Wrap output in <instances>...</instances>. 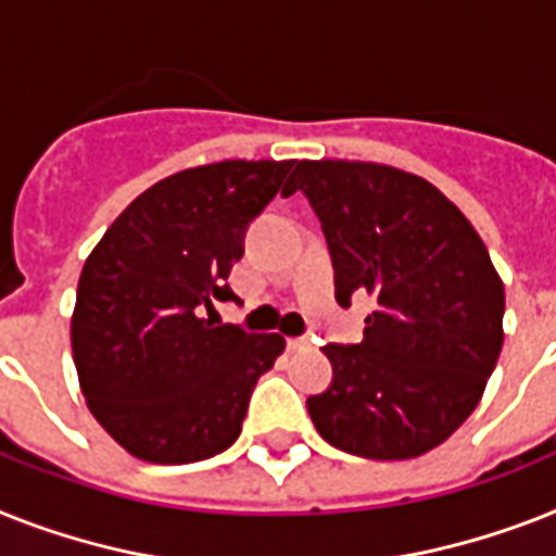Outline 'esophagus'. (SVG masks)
Instances as JSON below:
<instances>
[{"instance_id": "esophagus-1", "label": "esophagus", "mask_w": 556, "mask_h": 556, "mask_svg": "<svg viewBox=\"0 0 556 556\" xmlns=\"http://www.w3.org/2000/svg\"><path fill=\"white\" fill-rule=\"evenodd\" d=\"M308 349H311L308 337H291V340H288V351H308Z\"/></svg>"}]
</instances>
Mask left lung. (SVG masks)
I'll return each mask as SVG.
<instances>
[{"mask_svg":"<svg viewBox=\"0 0 556 556\" xmlns=\"http://www.w3.org/2000/svg\"><path fill=\"white\" fill-rule=\"evenodd\" d=\"M333 263V293L377 305L356 345L328 342L333 380L308 396L325 442L365 459H410L480 403L503 349L505 291L463 211L434 185L374 162H296Z\"/></svg>","mask_w":556,"mask_h":556,"instance_id":"left-lung-1","label":"left lung"}]
</instances>
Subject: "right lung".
Instances as JSON below:
<instances>
[{
    "label": "right lung",
    "instance_id": "right-lung-1",
    "mask_svg": "<svg viewBox=\"0 0 556 556\" xmlns=\"http://www.w3.org/2000/svg\"><path fill=\"white\" fill-rule=\"evenodd\" d=\"M293 162L225 160L139 193L79 277L71 345L90 414L146 463L185 466L231 448L251 391L286 340L214 325L233 263Z\"/></svg>",
    "mask_w": 556,
    "mask_h": 556
}]
</instances>
